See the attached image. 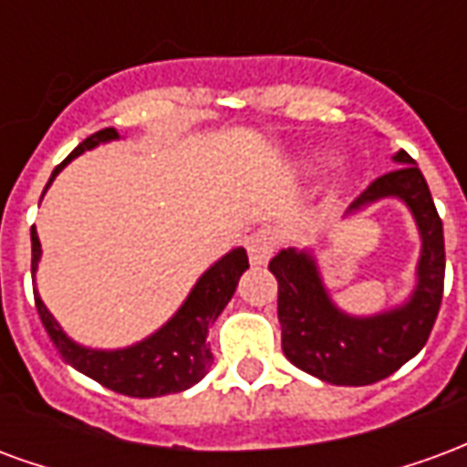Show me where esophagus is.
Here are the masks:
<instances>
[{
  "mask_svg": "<svg viewBox=\"0 0 467 467\" xmlns=\"http://www.w3.org/2000/svg\"><path fill=\"white\" fill-rule=\"evenodd\" d=\"M244 247H247V254H250V263L265 265L275 254L277 234L270 233V230H257V233L244 237Z\"/></svg>",
  "mask_w": 467,
  "mask_h": 467,
  "instance_id": "esophagus-1",
  "label": "esophagus"
}]
</instances>
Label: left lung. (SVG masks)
Returning a JSON list of instances; mask_svg holds the SVG:
<instances>
[{
	"instance_id": "1",
	"label": "left lung",
	"mask_w": 467,
	"mask_h": 467,
	"mask_svg": "<svg viewBox=\"0 0 467 467\" xmlns=\"http://www.w3.org/2000/svg\"><path fill=\"white\" fill-rule=\"evenodd\" d=\"M392 160L400 167L368 184V190L348 207V214L385 197H398L410 207L420 230L422 250L418 285L408 303L388 313L355 317L335 307L313 254L290 247L270 260V273L277 277V317L283 325L285 358L295 368L333 385L385 380L422 350L441 310L445 283L442 220L415 160L405 150Z\"/></svg>"
}]
</instances>
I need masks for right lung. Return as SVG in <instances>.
Segmentation results:
<instances>
[{
	"label": "right lung",
	"instance_id": "add662e5",
	"mask_svg": "<svg viewBox=\"0 0 467 467\" xmlns=\"http://www.w3.org/2000/svg\"><path fill=\"white\" fill-rule=\"evenodd\" d=\"M117 137L119 134H117L115 127L89 134L85 142L77 144L65 162L57 164L47 187L52 184V180L69 160H75L85 150H92L97 144L117 140ZM39 254H42V244H39L36 230L32 227V277H35L36 265H39ZM247 267H250V263H247V253L243 247L227 253L223 260H217L197 280L192 293L187 295V300L174 313L170 323L162 325L157 333L150 335L142 343L130 345L122 350H92V348L77 345L75 340L67 337L65 330L59 327V323L52 317V313L47 310L42 297L36 293L35 305L49 340L55 343L59 355L75 370L85 372L87 378H92L109 390L130 395V398H160V395L192 388L194 382L202 380L204 372L210 370L213 352L207 345V330L220 317L224 305L230 303L234 287L240 283V275Z\"/></svg>",
	"mask_w": 467,
	"mask_h": 467
}]
</instances>
